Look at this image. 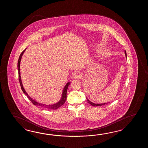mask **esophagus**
<instances>
[{"mask_svg": "<svg viewBox=\"0 0 148 148\" xmlns=\"http://www.w3.org/2000/svg\"><path fill=\"white\" fill-rule=\"evenodd\" d=\"M80 74L78 72H75L73 73V79H78L80 77Z\"/></svg>", "mask_w": 148, "mask_h": 148, "instance_id": "34e87169", "label": "esophagus"}]
</instances>
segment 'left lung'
I'll list each match as a JSON object with an SVG mask.
<instances>
[{
	"mask_svg": "<svg viewBox=\"0 0 148 148\" xmlns=\"http://www.w3.org/2000/svg\"><path fill=\"white\" fill-rule=\"evenodd\" d=\"M124 52H125V57L126 58L127 56H126V51L125 50ZM86 99H87V101H88V103L90 104L92 106H102V105H105V104H107V103H110V102H108V103H103V104H95V103H92V102H91V101H89L87 98L86 97Z\"/></svg>",
	"mask_w": 148,
	"mask_h": 148,
	"instance_id": "obj_1",
	"label": "left lung"
}]
</instances>
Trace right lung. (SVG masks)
I'll return each mask as SVG.
<instances>
[{"instance_id": "add662e5", "label": "right lung", "mask_w": 148, "mask_h": 148, "mask_svg": "<svg viewBox=\"0 0 148 148\" xmlns=\"http://www.w3.org/2000/svg\"><path fill=\"white\" fill-rule=\"evenodd\" d=\"M26 49H25L22 52L20 56L18 59V63H17V69H18V78H19V83L21 85V87L22 88L23 92L25 94L27 97H28V99L31 101L32 103L34 104V105L36 106H38L43 108H45L47 109H49V110H57L58 108H59V107H61L62 105H63V104H64L65 101H66V92H67V89L69 87L70 84V82H69L66 84V85H65L64 87L63 88V90H62V95H61V97L60 99V101H59L58 103H56V104H51V105H47V104H42V103H38V101H35L34 99H33L25 91V89L23 87V86L22 82V80H21V73H20V63H21V59L23 56V54L24 53L25 50Z\"/></svg>"}]
</instances>
